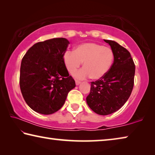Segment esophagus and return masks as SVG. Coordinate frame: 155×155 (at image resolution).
I'll use <instances>...</instances> for the list:
<instances>
[{"mask_svg":"<svg viewBox=\"0 0 155 155\" xmlns=\"http://www.w3.org/2000/svg\"><path fill=\"white\" fill-rule=\"evenodd\" d=\"M75 83H76V85H79V84L81 83V81H78V80H76V81H75Z\"/></svg>","mask_w":155,"mask_h":155,"instance_id":"esophagus-1","label":"esophagus"}]
</instances>
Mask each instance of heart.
<instances>
[{
  "label": "heart",
  "mask_w": 155,
  "mask_h": 155,
  "mask_svg": "<svg viewBox=\"0 0 155 155\" xmlns=\"http://www.w3.org/2000/svg\"><path fill=\"white\" fill-rule=\"evenodd\" d=\"M64 61L68 72L74 74L83 62V68L76 72L74 77L79 79L91 77L99 79L105 75L114 61L111 48L94 42H85L76 47L74 51L64 53Z\"/></svg>",
  "instance_id": "b5f03b06"
}]
</instances>
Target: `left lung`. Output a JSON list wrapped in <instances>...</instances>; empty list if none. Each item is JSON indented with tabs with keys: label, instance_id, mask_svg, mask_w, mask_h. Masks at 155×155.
<instances>
[{
	"label": "left lung",
	"instance_id": "1",
	"mask_svg": "<svg viewBox=\"0 0 155 155\" xmlns=\"http://www.w3.org/2000/svg\"><path fill=\"white\" fill-rule=\"evenodd\" d=\"M114 52V63L107 74L91 82L90 93L86 98L88 106L97 114H113L124 105L134 85L135 65L130 52L118 43L104 40Z\"/></svg>",
	"mask_w": 155,
	"mask_h": 155
}]
</instances>
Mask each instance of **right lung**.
Wrapping results in <instances>:
<instances>
[{
    "label": "right lung",
    "instance_id": "right-lung-1",
    "mask_svg": "<svg viewBox=\"0 0 155 155\" xmlns=\"http://www.w3.org/2000/svg\"><path fill=\"white\" fill-rule=\"evenodd\" d=\"M70 44L53 38L34 44L21 62L20 87L25 101L39 114L49 115L61 108L75 81L69 76L64 55Z\"/></svg>",
    "mask_w": 155,
    "mask_h": 155
}]
</instances>
